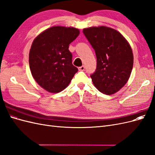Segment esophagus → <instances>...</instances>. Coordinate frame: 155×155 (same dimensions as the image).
<instances>
[{"mask_svg":"<svg viewBox=\"0 0 155 155\" xmlns=\"http://www.w3.org/2000/svg\"><path fill=\"white\" fill-rule=\"evenodd\" d=\"M78 69H79V71H83V70H85V66H81L80 67H79Z\"/></svg>","mask_w":155,"mask_h":155,"instance_id":"34e87169","label":"esophagus"}]
</instances>
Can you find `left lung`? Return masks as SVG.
<instances>
[{"label": "left lung", "instance_id": "obj_1", "mask_svg": "<svg viewBox=\"0 0 155 155\" xmlns=\"http://www.w3.org/2000/svg\"><path fill=\"white\" fill-rule=\"evenodd\" d=\"M94 49L97 67L91 77L96 88L107 95L118 92L129 80L133 66V53L120 33L105 26L83 30Z\"/></svg>", "mask_w": 155, "mask_h": 155}]
</instances>
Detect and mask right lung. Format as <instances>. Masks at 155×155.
Here are the masks:
<instances>
[{
  "label": "right lung",
  "instance_id": "obj_1",
  "mask_svg": "<svg viewBox=\"0 0 155 155\" xmlns=\"http://www.w3.org/2000/svg\"><path fill=\"white\" fill-rule=\"evenodd\" d=\"M74 27H50L37 35L29 53V65L35 81L45 90L58 93L66 88L78 69L72 64L69 45L79 35Z\"/></svg>",
  "mask_w": 155,
  "mask_h": 155
}]
</instances>
